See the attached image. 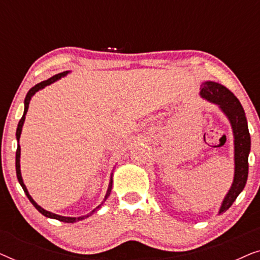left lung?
Segmentation results:
<instances>
[{"instance_id": "obj_1", "label": "left lung", "mask_w": 260, "mask_h": 260, "mask_svg": "<svg viewBox=\"0 0 260 260\" xmlns=\"http://www.w3.org/2000/svg\"><path fill=\"white\" fill-rule=\"evenodd\" d=\"M201 98L219 106L230 120L234 138V176L233 182L220 206L219 214L229 209L241 191L248 175V155L251 150V137L248 133L247 119L238 98L223 85L215 81H205L201 85Z\"/></svg>"}]
</instances>
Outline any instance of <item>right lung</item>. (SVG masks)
Masks as SVG:
<instances>
[{
	"mask_svg": "<svg viewBox=\"0 0 260 260\" xmlns=\"http://www.w3.org/2000/svg\"><path fill=\"white\" fill-rule=\"evenodd\" d=\"M69 73H70V71H66V72H62V73L55 74L54 77L49 78V79L45 80V81H41V83L37 84V85H35V86H33V87L30 88L29 91H28V93H27V95H26V98H24V111H23V116H22V118L20 119L19 124H17V129H16L17 150H16V159H15V166H16V176H17V180H19V182H20V184H21V187H22V189L24 190V193H26L27 198L29 199V201L31 202V204H33L34 207L37 208L38 211L40 212L42 215H45L46 218L56 219V220H59V221H62V222H70V223H73V222H77V221H79V220H84V219L88 218V216H91L92 214H93V213H94L95 211H98V209L101 208L103 205H104V202L106 201V199H108V198L110 197V193H111V189H112V182H113V180H112V175H113V173H111V177H110V182H109V188H108V191H106V194H105V198H104V200H103V201H102V204L99 205L98 207H95V208L93 209V211H91V212L88 213V214H86V215H83V216H78V218H74V216H62V215L55 214V213H52V212H49V211H46V209L42 208L41 206H39V205L37 204V202H35V201L33 200V198L30 197L29 193H28V189H27L26 184L23 183L22 175H21V169H20L21 148H20V144H19V142H20V137H21V133H22V126H23L24 119H26V115H27L28 108H29V103H30V99H31V97H33V95H34L35 93H37L38 91H40V90H42V88H45L46 86H48V85H51V84L54 83V81L59 80L60 78H62V77L67 76V74H69Z\"/></svg>",
	"mask_w": 260,
	"mask_h": 260,
	"instance_id": "obj_1",
	"label": "right lung"
}]
</instances>
